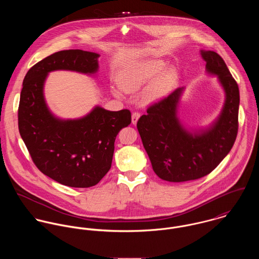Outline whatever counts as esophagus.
Listing matches in <instances>:
<instances>
[{
    "instance_id": "obj_1",
    "label": "esophagus",
    "mask_w": 259,
    "mask_h": 259,
    "mask_svg": "<svg viewBox=\"0 0 259 259\" xmlns=\"http://www.w3.org/2000/svg\"><path fill=\"white\" fill-rule=\"evenodd\" d=\"M140 116H141V113H140L139 111H134L133 114H132V122H133L134 124H136V123L138 122Z\"/></svg>"
}]
</instances>
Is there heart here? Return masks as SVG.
Here are the masks:
<instances>
[{
    "label": "heart",
    "mask_w": 259,
    "mask_h": 259,
    "mask_svg": "<svg viewBox=\"0 0 259 259\" xmlns=\"http://www.w3.org/2000/svg\"><path fill=\"white\" fill-rule=\"evenodd\" d=\"M162 68L163 64L160 62H147L140 64L121 76L120 87L125 92H135L139 90L149 78L158 74ZM157 89L151 91L148 94L147 98L152 99L155 97L157 94ZM114 94L116 96H120V93L117 91H114Z\"/></svg>",
    "instance_id": "heart-1"
}]
</instances>
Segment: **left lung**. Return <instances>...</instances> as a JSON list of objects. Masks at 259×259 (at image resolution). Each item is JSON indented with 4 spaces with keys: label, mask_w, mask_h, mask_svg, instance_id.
I'll use <instances>...</instances> for the list:
<instances>
[{
    "label": "left lung",
    "mask_w": 259,
    "mask_h": 259,
    "mask_svg": "<svg viewBox=\"0 0 259 259\" xmlns=\"http://www.w3.org/2000/svg\"><path fill=\"white\" fill-rule=\"evenodd\" d=\"M208 73L218 74L226 100L221 116L207 131L191 135L181 125L177 106L182 89L150 105L137 126L153 171L166 182L194 181L210 174L233 147L238 132L239 90L222 57L201 51Z\"/></svg>",
    "instance_id": "obj_1"
}]
</instances>
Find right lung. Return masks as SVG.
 Returning a JSON list of instances; mask_svg holds the SVG:
<instances>
[{"label": "right lung", "mask_w": 259, "mask_h": 259, "mask_svg": "<svg viewBox=\"0 0 259 259\" xmlns=\"http://www.w3.org/2000/svg\"><path fill=\"white\" fill-rule=\"evenodd\" d=\"M99 57L81 50L57 52L34 65L24 78L18 110L20 135L37 168L61 185L90 187L99 184L111 168L118 132L132 122L128 110L97 107L74 120L56 118L48 110L42 95L48 73L70 70L94 74Z\"/></svg>", "instance_id": "obj_1"}]
</instances>
